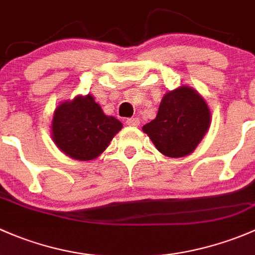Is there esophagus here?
Wrapping results in <instances>:
<instances>
[{
  "label": "esophagus",
  "mask_w": 255,
  "mask_h": 255,
  "mask_svg": "<svg viewBox=\"0 0 255 255\" xmlns=\"http://www.w3.org/2000/svg\"><path fill=\"white\" fill-rule=\"evenodd\" d=\"M127 124L130 125V127H137L140 124V119L138 118H128V119H127Z\"/></svg>",
  "instance_id": "esophagus-1"
}]
</instances>
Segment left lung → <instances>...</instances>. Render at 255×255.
Segmentation results:
<instances>
[{
  "instance_id": "1",
  "label": "left lung",
  "mask_w": 255,
  "mask_h": 255,
  "mask_svg": "<svg viewBox=\"0 0 255 255\" xmlns=\"http://www.w3.org/2000/svg\"><path fill=\"white\" fill-rule=\"evenodd\" d=\"M211 113L195 89L182 86L164 94L157 117L143 125L153 145L164 156L184 157L200 143L210 128Z\"/></svg>"
}]
</instances>
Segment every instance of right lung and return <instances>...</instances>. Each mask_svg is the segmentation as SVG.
<instances>
[{"mask_svg":"<svg viewBox=\"0 0 255 255\" xmlns=\"http://www.w3.org/2000/svg\"><path fill=\"white\" fill-rule=\"evenodd\" d=\"M123 124L103 113L91 94L77 96L60 104L54 112L51 136L65 154L91 161L106 151Z\"/></svg>","mask_w":255,"mask_h":255,"instance_id":"obj_1","label":"right lung"}]
</instances>
